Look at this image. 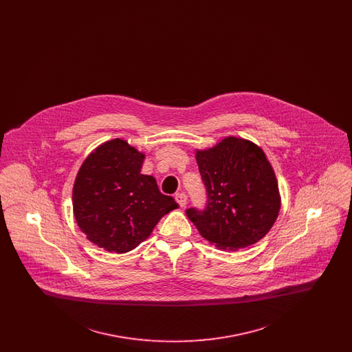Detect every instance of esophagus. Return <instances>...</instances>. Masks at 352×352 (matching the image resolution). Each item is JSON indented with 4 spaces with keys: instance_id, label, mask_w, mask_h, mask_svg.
<instances>
[{
    "instance_id": "obj_1",
    "label": "esophagus",
    "mask_w": 352,
    "mask_h": 352,
    "mask_svg": "<svg viewBox=\"0 0 352 352\" xmlns=\"http://www.w3.org/2000/svg\"><path fill=\"white\" fill-rule=\"evenodd\" d=\"M175 201H177V203H178L181 207H184L186 203H187V197H186V194H184V192H178V194L175 195Z\"/></svg>"
}]
</instances>
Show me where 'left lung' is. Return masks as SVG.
I'll return each mask as SVG.
<instances>
[{"label": "left lung", "instance_id": "obj_1", "mask_svg": "<svg viewBox=\"0 0 352 352\" xmlns=\"http://www.w3.org/2000/svg\"><path fill=\"white\" fill-rule=\"evenodd\" d=\"M207 192L204 210L186 215L199 234L221 250L236 251L257 243L278 217V184L265 153L251 141L227 137L197 151Z\"/></svg>", "mask_w": 352, "mask_h": 352}]
</instances>
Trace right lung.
<instances>
[{
  "label": "right lung",
  "mask_w": 352,
  "mask_h": 352,
  "mask_svg": "<svg viewBox=\"0 0 352 352\" xmlns=\"http://www.w3.org/2000/svg\"><path fill=\"white\" fill-rule=\"evenodd\" d=\"M145 155L124 140H111L80 166L72 207L87 239L108 252L132 251L151 234L175 201L164 195L151 175L141 174Z\"/></svg>",
  "instance_id": "right-lung-1"
}]
</instances>
